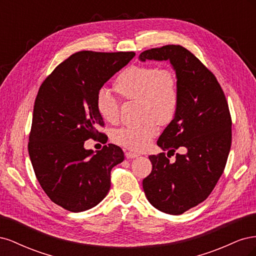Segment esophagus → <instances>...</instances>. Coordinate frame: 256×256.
<instances>
[{"mask_svg":"<svg viewBox=\"0 0 256 256\" xmlns=\"http://www.w3.org/2000/svg\"><path fill=\"white\" fill-rule=\"evenodd\" d=\"M125 156H126L127 159H134V158L138 157V154H134V152H127L125 154Z\"/></svg>","mask_w":256,"mask_h":256,"instance_id":"34e87169","label":"esophagus"}]
</instances>
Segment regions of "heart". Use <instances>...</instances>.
Instances as JSON below:
<instances>
[{
  "mask_svg": "<svg viewBox=\"0 0 256 256\" xmlns=\"http://www.w3.org/2000/svg\"><path fill=\"white\" fill-rule=\"evenodd\" d=\"M113 90L122 100L138 102V116L143 120L136 126L114 131L113 141L127 150L141 152L150 146L159 125H168L177 113L180 86L171 68L152 65L129 66L113 82ZM96 110L104 122L115 124L120 118L116 100L104 90L96 96Z\"/></svg>",
  "mask_w": 256,
  "mask_h": 256,
  "instance_id": "obj_1",
  "label": "heart"
}]
</instances>
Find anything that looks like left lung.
Segmentation results:
<instances>
[{
    "mask_svg": "<svg viewBox=\"0 0 256 256\" xmlns=\"http://www.w3.org/2000/svg\"><path fill=\"white\" fill-rule=\"evenodd\" d=\"M141 62L170 60L180 86L173 120L158 138L168 156L177 148L173 164L164 152L152 154V173L143 180L148 202L158 210L182 214L210 194L226 168L232 144V118L226 95L214 74L180 44L142 52Z\"/></svg>",
    "mask_w": 256,
    "mask_h": 256,
    "instance_id": "8db88e82",
    "label": "left lung"
}]
</instances>
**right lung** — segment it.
I'll return each instance as SVG.
<instances>
[{"label":"right lung","instance_id":"obj_1","mask_svg":"<svg viewBox=\"0 0 256 256\" xmlns=\"http://www.w3.org/2000/svg\"><path fill=\"white\" fill-rule=\"evenodd\" d=\"M134 52L80 51L65 60L40 85L35 99L28 154L37 180L50 200L72 212L99 204L111 187V170L124 160L120 146L94 152L88 138L104 136L96 96Z\"/></svg>","mask_w":256,"mask_h":256}]
</instances>
